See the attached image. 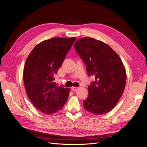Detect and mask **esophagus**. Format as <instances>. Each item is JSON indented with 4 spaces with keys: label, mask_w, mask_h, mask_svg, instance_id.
Wrapping results in <instances>:
<instances>
[{
    "label": "esophagus",
    "mask_w": 147,
    "mask_h": 147,
    "mask_svg": "<svg viewBox=\"0 0 147 147\" xmlns=\"http://www.w3.org/2000/svg\"><path fill=\"white\" fill-rule=\"evenodd\" d=\"M72 90L74 91H77L78 90V87H72Z\"/></svg>",
    "instance_id": "34e87169"
}]
</instances>
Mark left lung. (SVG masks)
Returning <instances> with one entry per match:
<instances>
[{
    "label": "left lung",
    "mask_w": 147,
    "mask_h": 147,
    "mask_svg": "<svg viewBox=\"0 0 147 147\" xmlns=\"http://www.w3.org/2000/svg\"><path fill=\"white\" fill-rule=\"evenodd\" d=\"M74 48L86 65L88 75L96 80L88 86L84 109L96 115L110 112L125 88L126 73L122 61L110 46L93 38L78 40Z\"/></svg>",
    "instance_id": "8db88e82"
}]
</instances>
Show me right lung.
I'll return each instance as SVG.
<instances>
[{
	"instance_id": "1",
	"label": "right lung",
	"mask_w": 147,
	"mask_h": 147,
	"mask_svg": "<svg viewBox=\"0 0 147 147\" xmlns=\"http://www.w3.org/2000/svg\"><path fill=\"white\" fill-rule=\"evenodd\" d=\"M76 40L55 37L44 40L33 49L26 59L23 80L26 93L34 105L45 114L60 110L70 89L57 86L55 76Z\"/></svg>"
}]
</instances>
